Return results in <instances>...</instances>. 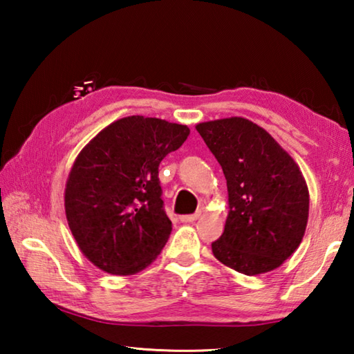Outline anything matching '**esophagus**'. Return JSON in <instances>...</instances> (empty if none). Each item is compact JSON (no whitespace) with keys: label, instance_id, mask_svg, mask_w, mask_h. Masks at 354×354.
<instances>
[{"label":"esophagus","instance_id":"esophagus-1","mask_svg":"<svg viewBox=\"0 0 354 354\" xmlns=\"http://www.w3.org/2000/svg\"><path fill=\"white\" fill-rule=\"evenodd\" d=\"M200 212H196V214H192V215H183L181 217V221L183 223H192V221H195L196 218H200Z\"/></svg>","mask_w":354,"mask_h":354}]
</instances>
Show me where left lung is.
I'll return each mask as SVG.
<instances>
[{"label": "left lung", "instance_id": "obj_1", "mask_svg": "<svg viewBox=\"0 0 354 354\" xmlns=\"http://www.w3.org/2000/svg\"><path fill=\"white\" fill-rule=\"evenodd\" d=\"M223 169L227 185L225 231L212 242L217 259L239 273L272 272L303 241L309 190L298 164L267 133L242 117L196 124Z\"/></svg>", "mask_w": 354, "mask_h": 354}]
</instances>
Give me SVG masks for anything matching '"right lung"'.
<instances>
[{
	"label": "right lung",
	"instance_id": "right-lung-1",
	"mask_svg": "<svg viewBox=\"0 0 354 354\" xmlns=\"http://www.w3.org/2000/svg\"><path fill=\"white\" fill-rule=\"evenodd\" d=\"M190 134L185 124L131 115L81 149L65 184V215L77 247L100 270L147 268L171 232L160 198L159 164Z\"/></svg>",
	"mask_w": 354,
	"mask_h": 354
}]
</instances>
